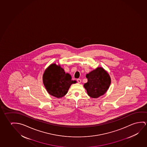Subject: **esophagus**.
Returning a JSON list of instances; mask_svg holds the SVG:
<instances>
[{"instance_id":"1","label":"esophagus","mask_w":147,"mask_h":147,"mask_svg":"<svg viewBox=\"0 0 147 147\" xmlns=\"http://www.w3.org/2000/svg\"><path fill=\"white\" fill-rule=\"evenodd\" d=\"M77 81L78 84H80V82H82V80L80 79H77Z\"/></svg>"}]
</instances>
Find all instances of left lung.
Segmentation results:
<instances>
[{"label":"left lung","mask_w":147,"mask_h":147,"mask_svg":"<svg viewBox=\"0 0 147 147\" xmlns=\"http://www.w3.org/2000/svg\"><path fill=\"white\" fill-rule=\"evenodd\" d=\"M88 82L84 87L88 96L93 98H97L104 95L108 90L111 83L109 73L102 67H98L86 75Z\"/></svg>","instance_id":"8db88e82"}]
</instances>
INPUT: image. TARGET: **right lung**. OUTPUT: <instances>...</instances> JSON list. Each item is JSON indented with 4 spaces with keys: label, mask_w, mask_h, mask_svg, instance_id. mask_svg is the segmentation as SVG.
<instances>
[{
    "label": "right lung",
    "mask_w": 147,
    "mask_h": 147,
    "mask_svg": "<svg viewBox=\"0 0 147 147\" xmlns=\"http://www.w3.org/2000/svg\"><path fill=\"white\" fill-rule=\"evenodd\" d=\"M69 73H65L59 65L52 63L48 67L43 75V82L48 93L59 98L68 93L70 86L76 81L72 80Z\"/></svg>",
    "instance_id": "1"
}]
</instances>
